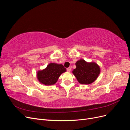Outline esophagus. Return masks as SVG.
<instances>
[{
    "label": "esophagus",
    "mask_w": 130,
    "mask_h": 130,
    "mask_svg": "<svg viewBox=\"0 0 130 130\" xmlns=\"http://www.w3.org/2000/svg\"><path fill=\"white\" fill-rule=\"evenodd\" d=\"M67 71L68 72H70V71H71V68L68 67V68H67Z\"/></svg>",
    "instance_id": "obj_1"
}]
</instances>
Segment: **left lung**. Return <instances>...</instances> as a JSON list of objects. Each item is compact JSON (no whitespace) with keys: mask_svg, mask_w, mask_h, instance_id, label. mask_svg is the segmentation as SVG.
<instances>
[{"mask_svg":"<svg viewBox=\"0 0 130 130\" xmlns=\"http://www.w3.org/2000/svg\"><path fill=\"white\" fill-rule=\"evenodd\" d=\"M76 68L73 73L81 84L88 85L95 81L100 74L99 67L95 63H87L84 60H80L76 63Z\"/></svg>","mask_w":130,"mask_h":130,"instance_id":"1","label":"left lung"}]
</instances>
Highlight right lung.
<instances>
[{
	"label": "right lung",
	"mask_w": 130,
	"mask_h": 130,
	"mask_svg": "<svg viewBox=\"0 0 130 130\" xmlns=\"http://www.w3.org/2000/svg\"><path fill=\"white\" fill-rule=\"evenodd\" d=\"M66 71L62 64L50 63L46 68L37 73V78L41 83L46 85H54L57 82L60 75Z\"/></svg>",
	"instance_id": "add662e5"
}]
</instances>
